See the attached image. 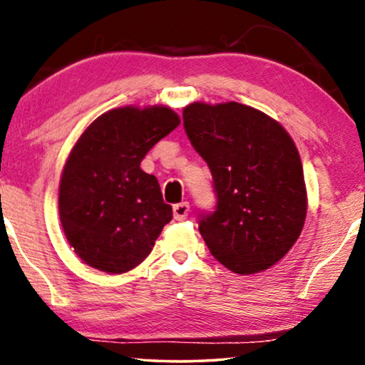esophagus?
<instances>
[{
    "label": "esophagus",
    "mask_w": 365,
    "mask_h": 365,
    "mask_svg": "<svg viewBox=\"0 0 365 365\" xmlns=\"http://www.w3.org/2000/svg\"><path fill=\"white\" fill-rule=\"evenodd\" d=\"M189 211H191V207H189V202L174 204V207H173L174 219H176V221H182V219H186L189 216Z\"/></svg>",
    "instance_id": "esophagus-1"
}]
</instances>
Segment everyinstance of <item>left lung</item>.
Instances as JSON below:
<instances>
[{
    "mask_svg": "<svg viewBox=\"0 0 365 365\" xmlns=\"http://www.w3.org/2000/svg\"><path fill=\"white\" fill-rule=\"evenodd\" d=\"M184 129L207 163L216 207L199 212L209 251L236 274L274 266L297 241L307 211L296 144L281 124L239 103H192Z\"/></svg>",
    "mask_w": 365,
    "mask_h": 365,
    "instance_id": "8db88e82",
    "label": "left lung"
}]
</instances>
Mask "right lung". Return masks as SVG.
<instances>
[{"mask_svg":"<svg viewBox=\"0 0 365 365\" xmlns=\"http://www.w3.org/2000/svg\"><path fill=\"white\" fill-rule=\"evenodd\" d=\"M178 126L169 108H118L89 124L74 144L59 184V219L88 266L128 272L153 251L173 207L141 161Z\"/></svg>","mask_w":365,"mask_h":365,"instance_id":"1","label":"right lung"}]
</instances>
